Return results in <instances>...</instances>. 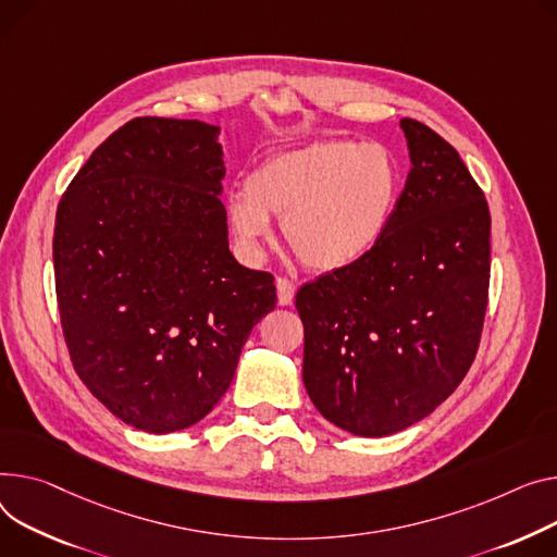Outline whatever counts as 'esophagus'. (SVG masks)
<instances>
[{"instance_id": "1", "label": "esophagus", "mask_w": 557, "mask_h": 557, "mask_svg": "<svg viewBox=\"0 0 557 557\" xmlns=\"http://www.w3.org/2000/svg\"><path fill=\"white\" fill-rule=\"evenodd\" d=\"M275 286H277V302H280L282 307L293 305V298H295V284H293V282H288V280H284V277H277Z\"/></svg>"}]
</instances>
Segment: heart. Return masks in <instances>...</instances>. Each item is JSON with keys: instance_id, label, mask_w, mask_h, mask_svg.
<instances>
[{"instance_id": "heart-1", "label": "heart", "mask_w": 557, "mask_h": 557, "mask_svg": "<svg viewBox=\"0 0 557 557\" xmlns=\"http://www.w3.org/2000/svg\"><path fill=\"white\" fill-rule=\"evenodd\" d=\"M403 168L389 147L318 140L269 157L226 201L233 235L250 257L264 252L271 216H282L286 246L315 273H341L385 239L400 195Z\"/></svg>"}]
</instances>
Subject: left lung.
I'll return each instance as SVG.
<instances>
[{"label": "left lung", "instance_id": "8db88e82", "mask_svg": "<svg viewBox=\"0 0 557 557\" xmlns=\"http://www.w3.org/2000/svg\"><path fill=\"white\" fill-rule=\"evenodd\" d=\"M410 174L392 226L360 264L305 284L302 381L356 436L432 414L474 360L488 305L491 214L450 143L403 119Z\"/></svg>", "mask_w": 557, "mask_h": 557}]
</instances>
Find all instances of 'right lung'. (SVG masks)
<instances>
[{
    "label": "right lung",
    "instance_id": "obj_1",
    "mask_svg": "<svg viewBox=\"0 0 557 557\" xmlns=\"http://www.w3.org/2000/svg\"><path fill=\"white\" fill-rule=\"evenodd\" d=\"M219 127L134 119L66 188L53 235L55 293L73 367L123 423L170 434L233 383L273 275L228 248Z\"/></svg>",
    "mask_w": 557,
    "mask_h": 557
}]
</instances>
